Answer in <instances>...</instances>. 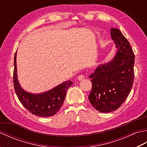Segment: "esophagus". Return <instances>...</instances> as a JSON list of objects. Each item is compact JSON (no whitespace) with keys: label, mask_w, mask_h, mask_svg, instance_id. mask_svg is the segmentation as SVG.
Instances as JSON below:
<instances>
[{"label":"esophagus","mask_w":147,"mask_h":147,"mask_svg":"<svg viewBox=\"0 0 147 147\" xmlns=\"http://www.w3.org/2000/svg\"><path fill=\"white\" fill-rule=\"evenodd\" d=\"M85 78V76L83 75V74H80V75H79L78 76V80L79 81H82L83 80H84Z\"/></svg>","instance_id":"esophagus-1"}]
</instances>
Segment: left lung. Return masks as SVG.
I'll use <instances>...</instances> for the list:
<instances>
[{
    "mask_svg": "<svg viewBox=\"0 0 147 147\" xmlns=\"http://www.w3.org/2000/svg\"><path fill=\"white\" fill-rule=\"evenodd\" d=\"M116 55L111 62L96 68L89 76L92 88L88 96L93 107L101 112L117 109L125 101L134 82L135 54L129 42L119 30L111 28Z\"/></svg>",
    "mask_w": 147,
    "mask_h": 147,
    "instance_id": "1",
    "label": "left lung"
}]
</instances>
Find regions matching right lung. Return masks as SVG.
Listing matches in <instances>:
<instances>
[{"instance_id": "obj_1", "label": "right lung", "mask_w": 147, "mask_h": 147, "mask_svg": "<svg viewBox=\"0 0 147 147\" xmlns=\"http://www.w3.org/2000/svg\"><path fill=\"white\" fill-rule=\"evenodd\" d=\"M16 52L14 59V69L13 83L15 92L19 100L31 113L39 117H51L55 115L62 107L67 89L73 85L67 81L55 87L49 92L35 95L27 93L21 88L18 83L16 74Z\"/></svg>"}]
</instances>
